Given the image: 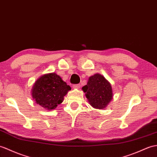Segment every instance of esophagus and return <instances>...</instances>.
I'll use <instances>...</instances> for the list:
<instances>
[{
  "mask_svg": "<svg viewBox=\"0 0 157 157\" xmlns=\"http://www.w3.org/2000/svg\"><path fill=\"white\" fill-rule=\"evenodd\" d=\"M73 88H74V89H78V88H79V87H80V86H79V84H74V85H73Z\"/></svg>",
  "mask_w": 157,
  "mask_h": 157,
  "instance_id": "34e87169",
  "label": "esophagus"
}]
</instances>
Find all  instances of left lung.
I'll return each mask as SVG.
<instances>
[{"label": "left lung", "instance_id": "8db88e82", "mask_svg": "<svg viewBox=\"0 0 157 157\" xmlns=\"http://www.w3.org/2000/svg\"><path fill=\"white\" fill-rule=\"evenodd\" d=\"M82 90L89 104L96 109H104L113 98L110 83L100 74L90 76Z\"/></svg>", "mask_w": 157, "mask_h": 157}]
</instances>
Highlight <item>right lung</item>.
Segmentation results:
<instances>
[{
  "instance_id": "add662e5",
  "label": "right lung",
  "mask_w": 157,
  "mask_h": 157,
  "mask_svg": "<svg viewBox=\"0 0 157 157\" xmlns=\"http://www.w3.org/2000/svg\"><path fill=\"white\" fill-rule=\"evenodd\" d=\"M71 87L56 73L41 75L31 89V96L35 103L47 110H52L64 100Z\"/></svg>"
}]
</instances>
